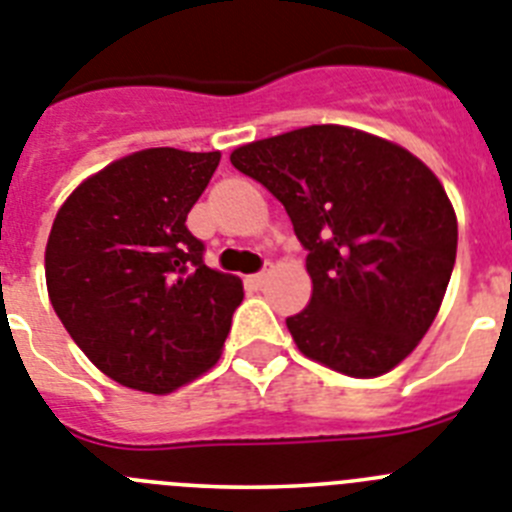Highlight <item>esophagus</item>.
<instances>
[{
  "label": "esophagus",
  "mask_w": 512,
  "mask_h": 512,
  "mask_svg": "<svg viewBox=\"0 0 512 512\" xmlns=\"http://www.w3.org/2000/svg\"><path fill=\"white\" fill-rule=\"evenodd\" d=\"M265 281H268V273H255V275H250V278H247V283H250L252 288H262V286H265Z\"/></svg>",
  "instance_id": "34e87169"
}]
</instances>
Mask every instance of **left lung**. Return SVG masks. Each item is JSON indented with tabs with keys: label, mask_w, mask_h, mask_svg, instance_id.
<instances>
[{
	"label": "left lung",
	"mask_w": 512,
	"mask_h": 512,
	"mask_svg": "<svg viewBox=\"0 0 512 512\" xmlns=\"http://www.w3.org/2000/svg\"><path fill=\"white\" fill-rule=\"evenodd\" d=\"M291 216L311 299L286 319L296 348L353 379L389 373L446 296L459 224L441 180L404 146L324 123L231 151Z\"/></svg>",
	"instance_id": "obj_1"
}]
</instances>
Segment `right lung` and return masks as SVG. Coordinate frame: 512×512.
Wrapping results in <instances>:
<instances>
[{
  "label": "right lung",
  "mask_w": 512,
  "mask_h": 512,
  "mask_svg": "<svg viewBox=\"0 0 512 512\" xmlns=\"http://www.w3.org/2000/svg\"><path fill=\"white\" fill-rule=\"evenodd\" d=\"M221 151L141 149L82 180L46 244V288L61 324L108 379L170 394L216 366L237 275L203 262L185 226Z\"/></svg>",
  "instance_id": "add662e5"
}]
</instances>
